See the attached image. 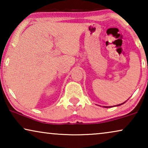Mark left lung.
<instances>
[{
	"label": "left lung",
	"mask_w": 148,
	"mask_h": 148,
	"mask_svg": "<svg viewBox=\"0 0 148 148\" xmlns=\"http://www.w3.org/2000/svg\"><path fill=\"white\" fill-rule=\"evenodd\" d=\"M125 102L121 103V104H118V105H115L114 106H121V105H122V104H125ZM103 107H104V108H110V107H112V106H103Z\"/></svg>",
	"instance_id": "left-lung-1"
}]
</instances>
